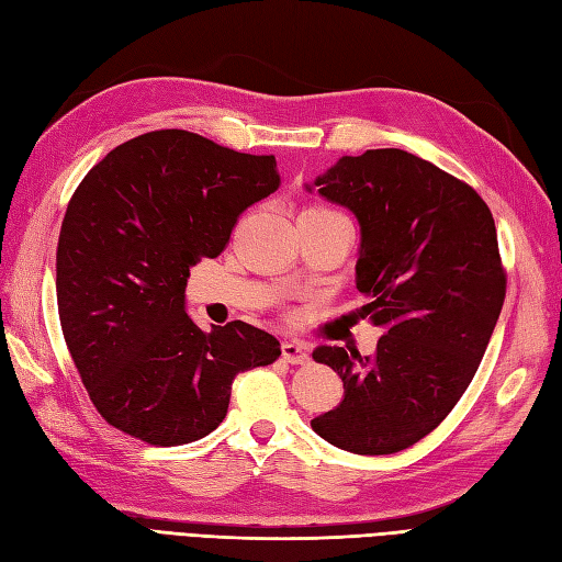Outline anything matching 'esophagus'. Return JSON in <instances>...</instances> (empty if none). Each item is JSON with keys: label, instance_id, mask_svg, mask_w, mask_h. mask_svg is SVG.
I'll use <instances>...</instances> for the list:
<instances>
[{"label": "esophagus", "instance_id": "1", "mask_svg": "<svg viewBox=\"0 0 562 562\" xmlns=\"http://www.w3.org/2000/svg\"><path fill=\"white\" fill-rule=\"evenodd\" d=\"M281 355H283V360L291 362V364H305V362H310L307 348L303 344H295V340H285V344L281 346Z\"/></svg>", "mask_w": 562, "mask_h": 562}]
</instances>
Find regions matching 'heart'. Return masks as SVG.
<instances>
[{"label": "heart", "instance_id": "obj_1", "mask_svg": "<svg viewBox=\"0 0 562 562\" xmlns=\"http://www.w3.org/2000/svg\"><path fill=\"white\" fill-rule=\"evenodd\" d=\"M307 212H328V210H317V207H314V210H307Z\"/></svg>", "mask_w": 562, "mask_h": 562}]
</instances>
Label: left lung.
<instances>
[{"mask_svg": "<svg viewBox=\"0 0 562 562\" xmlns=\"http://www.w3.org/2000/svg\"><path fill=\"white\" fill-rule=\"evenodd\" d=\"M312 186L358 218L360 317L384 331L372 358L312 352L344 381V401L312 429L348 453H398L448 417L494 334L505 300L494 216L474 188L395 147L340 157Z\"/></svg>", "mask_w": 562, "mask_h": 562, "instance_id": "obj_1", "label": "left lung"}]
</instances>
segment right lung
Wrapping results in <instances>:
<instances>
[{"instance_id":"1","label":"right lung","mask_w":562,"mask_h":562,"mask_svg":"<svg viewBox=\"0 0 562 562\" xmlns=\"http://www.w3.org/2000/svg\"><path fill=\"white\" fill-rule=\"evenodd\" d=\"M281 186L273 155L167 128L114 147L68 202L57 305L92 405L123 434L181 446L226 417L236 374L271 364L279 340L186 312L190 267L226 248L238 216Z\"/></svg>"}]
</instances>
